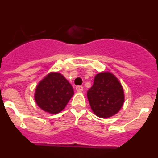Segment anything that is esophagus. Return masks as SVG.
I'll return each mask as SVG.
<instances>
[{
	"label": "esophagus",
	"mask_w": 158,
	"mask_h": 158,
	"mask_svg": "<svg viewBox=\"0 0 158 158\" xmlns=\"http://www.w3.org/2000/svg\"><path fill=\"white\" fill-rule=\"evenodd\" d=\"M76 90L78 93H81V92L83 91V87H82V86H77Z\"/></svg>",
	"instance_id": "obj_1"
}]
</instances>
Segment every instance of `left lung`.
Segmentation results:
<instances>
[{
  "mask_svg": "<svg viewBox=\"0 0 158 158\" xmlns=\"http://www.w3.org/2000/svg\"><path fill=\"white\" fill-rule=\"evenodd\" d=\"M92 110L96 116L107 118L122 108L124 92L118 78L110 72L96 74L93 85L87 93Z\"/></svg>",
  "mask_w": 158,
  "mask_h": 158,
  "instance_id": "8db88e82",
  "label": "left lung"
}]
</instances>
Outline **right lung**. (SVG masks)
<instances>
[{
    "label": "right lung",
    "instance_id": "1",
    "mask_svg": "<svg viewBox=\"0 0 158 158\" xmlns=\"http://www.w3.org/2000/svg\"><path fill=\"white\" fill-rule=\"evenodd\" d=\"M72 85L60 73L51 72L40 81L35 92V101L44 111L58 114L73 96Z\"/></svg>",
    "mask_w": 158,
    "mask_h": 158
}]
</instances>
